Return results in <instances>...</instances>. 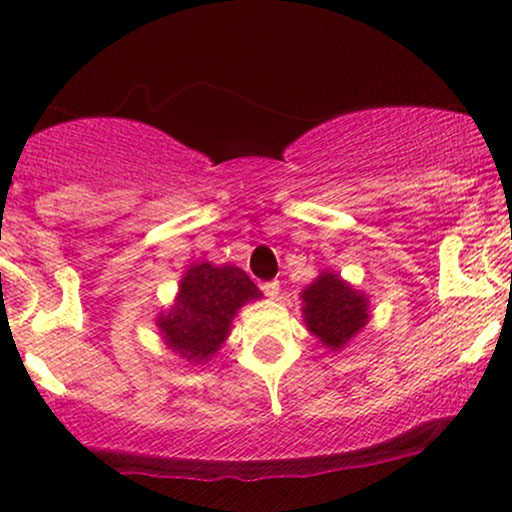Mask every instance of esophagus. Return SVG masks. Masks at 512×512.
Segmentation results:
<instances>
[{
  "mask_svg": "<svg viewBox=\"0 0 512 512\" xmlns=\"http://www.w3.org/2000/svg\"><path fill=\"white\" fill-rule=\"evenodd\" d=\"M262 293L269 295V298H276V293H279V281H264L260 283Z\"/></svg>",
  "mask_w": 512,
  "mask_h": 512,
  "instance_id": "1",
  "label": "esophagus"
}]
</instances>
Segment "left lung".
<instances>
[{"instance_id":"1","label":"left lung","mask_w":512,"mask_h":512,"mask_svg":"<svg viewBox=\"0 0 512 512\" xmlns=\"http://www.w3.org/2000/svg\"><path fill=\"white\" fill-rule=\"evenodd\" d=\"M303 303L307 329L334 350L346 346L367 322L365 295L346 286L334 272L319 274V279L305 288Z\"/></svg>"}]
</instances>
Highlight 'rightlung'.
<instances>
[{
    "label": "right lung",
    "mask_w": 512,
    "mask_h": 512,
    "mask_svg": "<svg viewBox=\"0 0 512 512\" xmlns=\"http://www.w3.org/2000/svg\"><path fill=\"white\" fill-rule=\"evenodd\" d=\"M260 295L243 269L229 264H195L183 276L176 307L166 317H159V326L166 343L178 355L202 362L212 357L229 336L231 319L238 307Z\"/></svg>",
    "instance_id": "add662e5"
}]
</instances>
